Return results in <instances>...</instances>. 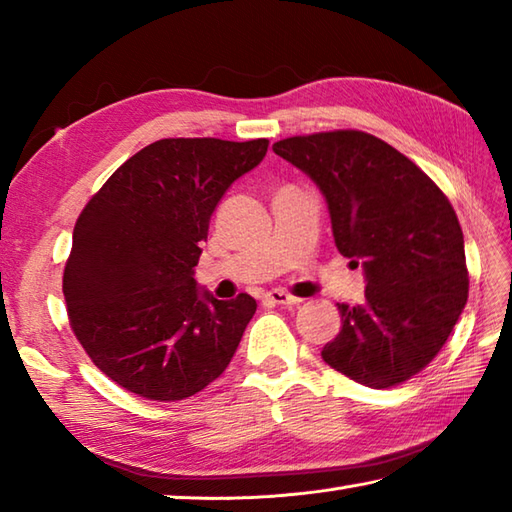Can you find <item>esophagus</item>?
Listing matches in <instances>:
<instances>
[{
	"label": "esophagus",
	"instance_id": "obj_1",
	"mask_svg": "<svg viewBox=\"0 0 512 512\" xmlns=\"http://www.w3.org/2000/svg\"><path fill=\"white\" fill-rule=\"evenodd\" d=\"M264 299L270 301V303H275V306H299V303H301L299 297H292L284 290H270V292H266Z\"/></svg>",
	"mask_w": 512,
	"mask_h": 512
}]
</instances>
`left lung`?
<instances>
[{
	"label": "left lung",
	"instance_id": "8db88e82",
	"mask_svg": "<svg viewBox=\"0 0 512 512\" xmlns=\"http://www.w3.org/2000/svg\"><path fill=\"white\" fill-rule=\"evenodd\" d=\"M273 149L317 182L336 248L365 270V303H339L343 325L323 361L365 387L405 383L436 358L469 299L449 198L398 149L356 129L292 136Z\"/></svg>",
	"mask_w": 512,
	"mask_h": 512
}]
</instances>
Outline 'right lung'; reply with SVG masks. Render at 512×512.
Segmentation results:
<instances>
[{"label": "right lung", "mask_w": 512, "mask_h": 512, "mask_svg": "<svg viewBox=\"0 0 512 512\" xmlns=\"http://www.w3.org/2000/svg\"><path fill=\"white\" fill-rule=\"evenodd\" d=\"M268 140L162 138L118 167L74 224L70 328L116 385L158 402L198 394L231 363L255 299L200 290L193 268L217 202Z\"/></svg>", "instance_id": "right-lung-1"}]
</instances>
